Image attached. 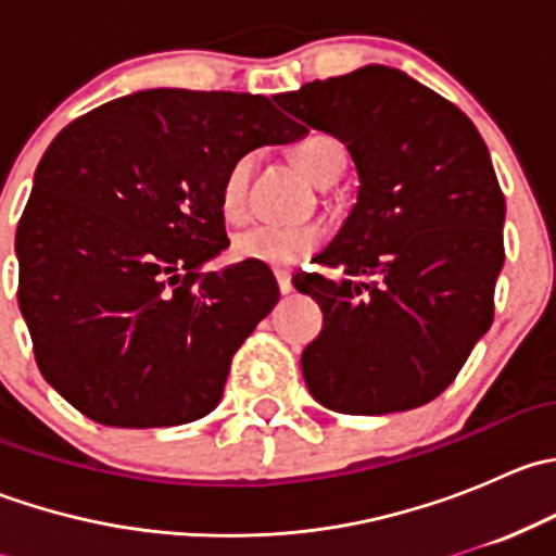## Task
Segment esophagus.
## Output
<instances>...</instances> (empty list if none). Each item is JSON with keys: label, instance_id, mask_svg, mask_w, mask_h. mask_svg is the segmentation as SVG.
Wrapping results in <instances>:
<instances>
[{"label": "esophagus", "instance_id": "34e87169", "mask_svg": "<svg viewBox=\"0 0 556 556\" xmlns=\"http://www.w3.org/2000/svg\"><path fill=\"white\" fill-rule=\"evenodd\" d=\"M274 277H277L279 293H282V295L293 293V277H290V271H285V268H277V271H274Z\"/></svg>", "mask_w": 556, "mask_h": 556}]
</instances>
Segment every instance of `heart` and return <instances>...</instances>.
<instances>
[{
  "label": "heart",
  "instance_id": "obj_1",
  "mask_svg": "<svg viewBox=\"0 0 556 556\" xmlns=\"http://www.w3.org/2000/svg\"><path fill=\"white\" fill-rule=\"evenodd\" d=\"M295 166L306 177L319 182L333 166L344 164V153L330 137L314 134L301 139L290 150ZM252 159L242 155L228 166L220 185V210L226 220L239 223L247 217V188H250ZM325 231L319 226H255L233 239V257L261 266H293L301 257L312 255L323 244Z\"/></svg>",
  "mask_w": 556,
  "mask_h": 556
}]
</instances>
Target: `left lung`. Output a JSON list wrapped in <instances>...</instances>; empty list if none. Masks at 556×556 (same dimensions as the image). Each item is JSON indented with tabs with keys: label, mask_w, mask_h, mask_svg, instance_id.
<instances>
[{
	"label": "left lung",
	"mask_w": 556,
	"mask_h": 556,
	"mask_svg": "<svg viewBox=\"0 0 556 556\" xmlns=\"http://www.w3.org/2000/svg\"><path fill=\"white\" fill-rule=\"evenodd\" d=\"M274 102L333 134L361 188L317 263L295 274L323 309L301 355L314 401L339 414L408 412L446 390L495 314L506 199L465 112L406 72L368 64Z\"/></svg>",
	"instance_id": "left-lung-1"
}]
</instances>
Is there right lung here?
<instances>
[{
	"label": "right lung",
	"mask_w": 556,
	"mask_h": 556,
	"mask_svg": "<svg viewBox=\"0 0 556 556\" xmlns=\"http://www.w3.org/2000/svg\"><path fill=\"white\" fill-rule=\"evenodd\" d=\"M306 128L271 99L150 88L72 121L45 150L15 231L37 366L112 428H172L220 403L233 352L274 309L268 266L204 274L228 247V166Z\"/></svg>",
	"instance_id": "right-lung-1"
}]
</instances>
